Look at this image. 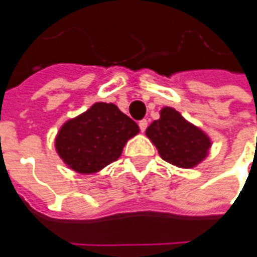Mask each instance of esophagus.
<instances>
[{
  "label": "esophagus",
  "mask_w": 257,
  "mask_h": 257,
  "mask_svg": "<svg viewBox=\"0 0 257 257\" xmlns=\"http://www.w3.org/2000/svg\"><path fill=\"white\" fill-rule=\"evenodd\" d=\"M147 125H149V121H147L146 118H143V120H140V121H139V127H140V130H142V132H144V130L147 128Z\"/></svg>",
  "instance_id": "obj_1"
}]
</instances>
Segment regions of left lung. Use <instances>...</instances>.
<instances>
[{
	"instance_id": "1",
	"label": "left lung",
	"mask_w": 257,
	"mask_h": 257,
	"mask_svg": "<svg viewBox=\"0 0 257 257\" xmlns=\"http://www.w3.org/2000/svg\"><path fill=\"white\" fill-rule=\"evenodd\" d=\"M147 137L157 147L167 163L190 169L199 164L209 153L210 139L172 107H164L160 118L154 120L146 130Z\"/></svg>"
}]
</instances>
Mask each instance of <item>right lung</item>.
Masks as SVG:
<instances>
[{
    "label": "right lung",
    "mask_w": 257,
    "mask_h": 257,
    "mask_svg": "<svg viewBox=\"0 0 257 257\" xmlns=\"http://www.w3.org/2000/svg\"><path fill=\"white\" fill-rule=\"evenodd\" d=\"M137 133L139 125L117 105L95 103L60 128L55 149L70 169L90 174L115 162Z\"/></svg>",
    "instance_id": "right-lung-1"
}]
</instances>
